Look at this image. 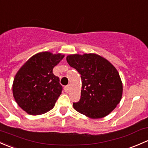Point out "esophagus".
<instances>
[{
	"label": "esophagus",
	"instance_id": "1",
	"mask_svg": "<svg viewBox=\"0 0 148 148\" xmlns=\"http://www.w3.org/2000/svg\"><path fill=\"white\" fill-rule=\"evenodd\" d=\"M69 86H64V91L66 93H68L69 92Z\"/></svg>",
	"mask_w": 148,
	"mask_h": 148
}]
</instances>
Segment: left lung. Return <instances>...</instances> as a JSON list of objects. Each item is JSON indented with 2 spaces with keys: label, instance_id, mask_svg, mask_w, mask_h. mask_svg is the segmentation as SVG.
<instances>
[{
  "label": "left lung",
  "instance_id": "8db88e82",
  "mask_svg": "<svg viewBox=\"0 0 148 148\" xmlns=\"http://www.w3.org/2000/svg\"><path fill=\"white\" fill-rule=\"evenodd\" d=\"M66 61L81 74V99L74 103L79 113L93 119H101L113 111L121 100L123 84L119 71L99 54H70Z\"/></svg>",
  "mask_w": 148,
  "mask_h": 148
}]
</instances>
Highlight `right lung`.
I'll use <instances>...</instances> for the list:
<instances>
[{"label":"right lung","instance_id":"add662e5","mask_svg":"<svg viewBox=\"0 0 148 148\" xmlns=\"http://www.w3.org/2000/svg\"><path fill=\"white\" fill-rule=\"evenodd\" d=\"M64 54L39 52L27 60L15 74L12 94L18 105L32 116L41 115L54 108L62 86L52 72Z\"/></svg>","mask_w":148,"mask_h":148}]
</instances>
